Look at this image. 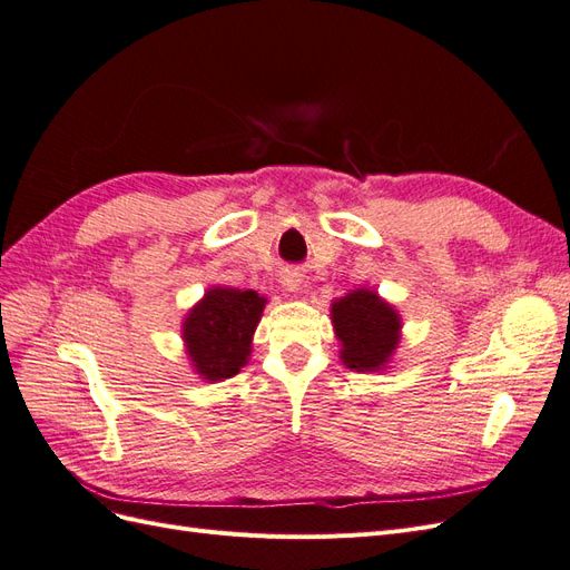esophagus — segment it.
Returning <instances> with one entry per match:
<instances>
[{"label":"esophagus","instance_id":"34e87169","mask_svg":"<svg viewBox=\"0 0 570 570\" xmlns=\"http://www.w3.org/2000/svg\"><path fill=\"white\" fill-rule=\"evenodd\" d=\"M283 287H285L287 292H299V287H302V273L287 271V273L283 275Z\"/></svg>","mask_w":570,"mask_h":570}]
</instances>
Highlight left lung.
<instances>
[{"instance_id": "obj_1", "label": "left lung", "mask_w": 570, "mask_h": 570, "mask_svg": "<svg viewBox=\"0 0 570 570\" xmlns=\"http://www.w3.org/2000/svg\"><path fill=\"white\" fill-rule=\"evenodd\" d=\"M342 361L350 368L381 371L400 342V316L371 289H354L333 304Z\"/></svg>"}]
</instances>
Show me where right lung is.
<instances>
[{
    "instance_id": "right-lung-1",
    "label": "right lung",
    "mask_w": 570,
    "mask_h": 570,
    "mask_svg": "<svg viewBox=\"0 0 570 570\" xmlns=\"http://www.w3.org/2000/svg\"><path fill=\"white\" fill-rule=\"evenodd\" d=\"M266 299L254 289L214 287L183 325L187 352L206 381L233 377L247 364L252 335Z\"/></svg>"
}]
</instances>
